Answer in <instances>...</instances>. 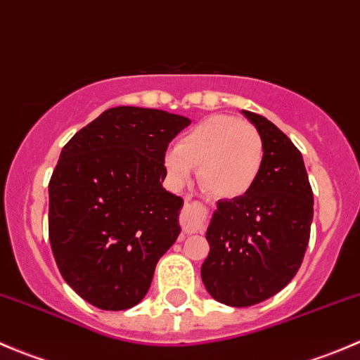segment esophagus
<instances>
[{"mask_svg": "<svg viewBox=\"0 0 360 360\" xmlns=\"http://www.w3.org/2000/svg\"><path fill=\"white\" fill-rule=\"evenodd\" d=\"M202 203L197 200H191V197L186 198L184 203V230L186 231H198L202 230L203 223L198 216V209H200Z\"/></svg>", "mask_w": 360, "mask_h": 360, "instance_id": "obj_1", "label": "esophagus"}]
</instances>
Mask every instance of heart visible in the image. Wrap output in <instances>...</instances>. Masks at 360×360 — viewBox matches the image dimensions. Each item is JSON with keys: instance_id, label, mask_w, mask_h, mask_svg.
Segmentation results:
<instances>
[{"instance_id": "obj_1", "label": "heart", "mask_w": 360, "mask_h": 360, "mask_svg": "<svg viewBox=\"0 0 360 360\" xmlns=\"http://www.w3.org/2000/svg\"><path fill=\"white\" fill-rule=\"evenodd\" d=\"M264 143L257 129L237 116L214 115L191 127L165 151V169L176 186L190 181L195 167L207 191L219 198L245 195L257 181Z\"/></svg>"}]
</instances>
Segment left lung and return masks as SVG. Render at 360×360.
<instances>
[{"label": "left lung", "instance_id": "8db88e82", "mask_svg": "<svg viewBox=\"0 0 360 360\" xmlns=\"http://www.w3.org/2000/svg\"><path fill=\"white\" fill-rule=\"evenodd\" d=\"M242 112L263 137V167L248 193L217 202L202 264L205 289L230 307H252L292 281L314 219V193L300 150L270 120Z\"/></svg>", "mask_w": 360, "mask_h": 360}]
</instances>
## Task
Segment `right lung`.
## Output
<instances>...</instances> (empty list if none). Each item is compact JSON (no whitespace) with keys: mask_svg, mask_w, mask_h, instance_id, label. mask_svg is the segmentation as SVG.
Wrapping results in <instances>:
<instances>
[{"mask_svg":"<svg viewBox=\"0 0 360 360\" xmlns=\"http://www.w3.org/2000/svg\"><path fill=\"white\" fill-rule=\"evenodd\" d=\"M190 123L162 110L111 108L60 151L49 184L50 245L64 281L94 307H136L176 242L183 198L162 186L165 151Z\"/></svg>","mask_w":360,"mask_h":360,"instance_id":"add662e5","label":"right lung"}]
</instances>
